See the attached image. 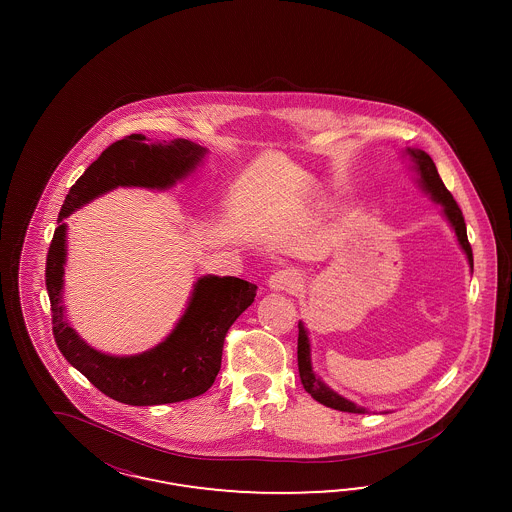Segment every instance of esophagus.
<instances>
[{
    "label": "esophagus",
    "mask_w": 512,
    "mask_h": 512,
    "mask_svg": "<svg viewBox=\"0 0 512 512\" xmlns=\"http://www.w3.org/2000/svg\"><path fill=\"white\" fill-rule=\"evenodd\" d=\"M300 287V274L296 270H278L268 279V289L274 293H295Z\"/></svg>",
    "instance_id": "esophagus-1"
}]
</instances>
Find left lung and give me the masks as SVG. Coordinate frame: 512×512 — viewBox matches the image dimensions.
Here are the masks:
<instances>
[{
	"label": "left lung",
	"mask_w": 512,
	"mask_h": 512,
	"mask_svg": "<svg viewBox=\"0 0 512 512\" xmlns=\"http://www.w3.org/2000/svg\"><path fill=\"white\" fill-rule=\"evenodd\" d=\"M403 155L409 157L411 161V169L417 172V184L420 189L435 202L441 206V214L447 219L450 229L456 234V240L460 244V248L467 257V264L473 272V251L467 242V229H465L464 216L460 206L452 199L449 189L443 184V180L439 178V172L435 169V163L432 157L426 154L424 150L419 148H405ZM298 372H300V381L306 388V392H310L311 398L323 403L326 407L345 411V413H368L366 407L351 402L347 398H343L334 388L328 387L325 381L313 372V362H311V341L308 328L304 326L302 321H298Z\"/></svg>",
	"instance_id": "1"
}]
</instances>
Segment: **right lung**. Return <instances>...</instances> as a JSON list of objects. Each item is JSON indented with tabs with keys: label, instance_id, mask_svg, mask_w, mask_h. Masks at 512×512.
Masks as SVG:
<instances>
[{
	"label": "right lung",
	"instance_id": "add662e5",
	"mask_svg": "<svg viewBox=\"0 0 512 512\" xmlns=\"http://www.w3.org/2000/svg\"><path fill=\"white\" fill-rule=\"evenodd\" d=\"M206 154L204 146L187 139L148 144L144 135H129L110 144L93 161L71 187L60 210L47 255L52 332L67 362L116 402L163 405L204 394L221 368L225 334L253 304L257 285L233 276H201L193 283L186 310L165 340L127 357L97 351L78 336L65 315V217L116 187L171 189L191 176Z\"/></svg>",
	"mask_w": 512,
	"mask_h": 512
}]
</instances>
